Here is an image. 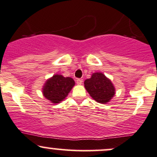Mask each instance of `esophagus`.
<instances>
[{
  "instance_id": "34e87169",
  "label": "esophagus",
  "mask_w": 157,
  "mask_h": 157,
  "mask_svg": "<svg viewBox=\"0 0 157 157\" xmlns=\"http://www.w3.org/2000/svg\"><path fill=\"white\" fill-rule=\"evenodd\" d=\"M82 83V79H77V84H78V85H81Z\"/></svg>"
}]
</instances>
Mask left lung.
<instances>
[{"label":"left lung","instance_id":"obj_1","mask_svg":"<svg viewBox=\"0 0 157 157\" xmlns=\"http://www.w3.org/2000/svg\"><path fill=\"white\" fill-rule=\"evenodd\" d=\"M86 89L93 99L101 104H106L115 94L113 83L102 73H94L84 82Z\"/></svg>","mask_w":157,"mask_h":157}]
</instances>
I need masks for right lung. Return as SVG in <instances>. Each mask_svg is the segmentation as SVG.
<instances>
[{"mask_svg": "<svg viewBox=\"0 0 157 157\" xmlns=\"http://www.w3.org/2000/svg\"><path fill=\"white\" fill-rule=\"evenodd\" d=\"M75 83V80L71 77L56 75L46 82L43 94L53 104H58L67 97Z\"/></svg>", "mask_w": 157, "mask_h": 157, "instance_id": "obj_1", "label": "right lung"}]
</instances>
